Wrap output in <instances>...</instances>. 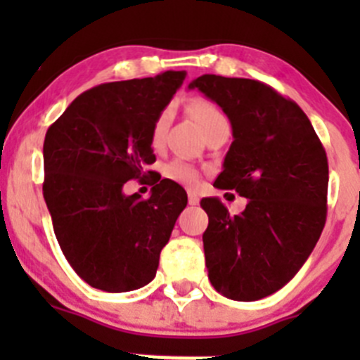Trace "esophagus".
<instances>
[{
	"label": "esophagus",
	"instance_id": "esophagus-1",
	"mask_svg": "<svg viewBox=\"0 0 360 360\" xmlns=\"http://www.w3.org/2000/svg\"><path fill=\"white\" fill-rule=\"evenodd\" d=\"M198 200H200V198H198V195L195 193V191H190V193H188V203H190V205H198Z\"/></svg>",
	"mask_w": 360,
	"mask_h": 360
}]
</instances>
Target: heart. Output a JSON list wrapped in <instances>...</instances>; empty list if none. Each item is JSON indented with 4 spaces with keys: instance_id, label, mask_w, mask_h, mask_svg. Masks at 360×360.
<instances>
[{
    "instance_id": "b5f03b06",
    "label": "heart",
    "mask_w": 360,
    "mask_h": 360,
    "mask_svg": "<svg viewBox=\"0 0 360 360\" xmlns=\"http://www.w3.org/2000/svg\"><path fill=\"white\" fill-rule=\"evenodd\" d=\"M188 112L193 116L198 122V125L202 127L203 134L210 132L212 129L221 125H228V118L224 115L223 110L217 106L216 103H212L207 97H193V99L188 103ZM170 123V111L165 110L158 115V118L155 120L153 129H151V146L155 150L163 146L165 143V134L169 129ZM165 176L169 179L176 181V183L186 184V186H195L198 183V170L195 169L191 163L184 162V160H172L170 163H167L165 167Z\"/></svg>"
}]
</instances>
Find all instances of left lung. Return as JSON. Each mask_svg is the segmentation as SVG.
Here are the masks:
<instances>
[{"instance_id": "8db88e82", "label": "left lung", "mask_w": 360, "mask_h": 360, "mask_svg": "<svg viewBox=\"0 0 360 360\" xmlns=\"http://www.w3.org/2000/svg\"><path fill=\"white\" fill-rule=\"evenodd\" d=\"M188 89L214 101L233 130L214 186L248 198L240 214L219 198H202L209 281L230 300H261L300 271L324 230L326 150L303 110L266 83L203 75Z\"/></svg>"}]
</instances>
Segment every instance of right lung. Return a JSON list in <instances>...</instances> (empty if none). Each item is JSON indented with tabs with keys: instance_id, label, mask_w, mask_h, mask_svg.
<instances>
[{
	"instance_id": "obj_1",
	"label": "right lung",
	"mask_w": 360,
	"mask_h": 360,
	"mask_svg": "<svg viewBox=\"0 0 360 360\" xmlns=\"http://www.w3.org/2000/svg\"><path fill=\"white\" fill-rule=\"evenodd\" d=\"M186 72L103 83L76 97L49 127L43 197L72 270L92 288L127 292L150 284L160 252L188 203L162 179L150 198L125 195L155 162L151 129Z\"/></svg>"
}]
</instances>
